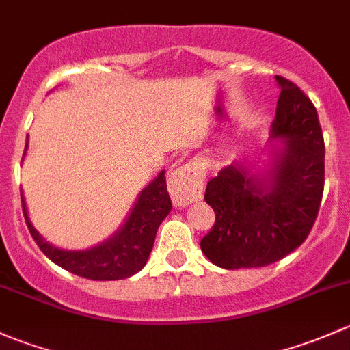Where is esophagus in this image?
I'll return each mask as SVG.
<instances>
[{
  "label": "esophagus",
  "instance_id": "esophagus-1",
  "mask_svg": "<svg viewBox=\"0 0 350 350\" xmlns=\"http://www.w3.org/2000/svg\"><path fill=\"white\" fill-rule=\"evenodd\" d=\"M204 174L200 164L189 161V163L179 165L169 178V191L171 200L176 208H186L194 201L203 198Z\"/></svg>",
  "mask_w": 350,
  "mask_h": 350
}]
</instances>
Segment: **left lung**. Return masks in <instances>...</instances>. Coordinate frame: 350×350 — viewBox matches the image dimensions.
<instances>
[{
  "label": "left lung",
  "instance_id": "1",
  "mask_svg": "<svg viewBox=\"0 0 350 350\" xmlns=\"http://www.w3.org/2000/svg\"><path fill=\"white\" fill-rule=\"evenodd\" d=\"M275 80L282 92L270 139L282 146L271 147L268 169L255 172L234 161L206 186L216 221L201 250L226 270L282 260L305 241L321 208L325 146L317 110L295 83Z\"/></svg>",
  "mask_w": 350,
  "mask_h": 350
}]
</instances>
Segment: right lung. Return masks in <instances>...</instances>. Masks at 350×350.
I'll use <instances>...</instances> for the list:
<instances>
[{"label": "right lung", "mask_w": 350, "mask_h": 350, "mask_svg": "<svg viewBox=\"0 0 350 350\" xmlns=\"http://www.w3.org/2000/svg\"><path fill=\"white\" fill-rule=\"evenodd\" d=\"M27 149L28 139L23 157L27 156ZM21 204L33 240L51 262L65 268L70 273L100 282L122 280L144 268L156 240L157 228L172 209L164 171H161L157 178L141 191L127 219L109 240L87 250H62L45 241V238L35 230L28 218L23 194Z\"/></svg>", "instance_id": "add662e5"}]
</instances>
